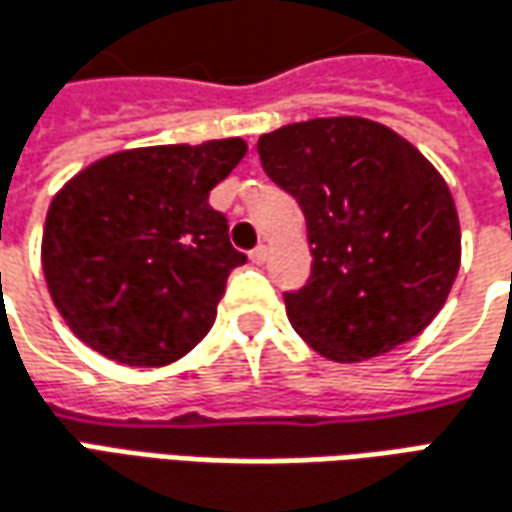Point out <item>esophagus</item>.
<instances>
[{
	"label": "esophagus",
	"instance_id": "esophagus-1",
	"mask_svg": "<svg viewBox=\"0 0 512 512\" xmlns=\"http://www.w3.org/2000/svg\"><path fill=\"white\" fill-rule=\"evenodd\" d=\"M249 257H252V263L263 266V263L268 260V246H257V249H252V252H249Z\"/></svg>",
	"mask_w": 512,
	"mask_h": 512
}]
</instances>
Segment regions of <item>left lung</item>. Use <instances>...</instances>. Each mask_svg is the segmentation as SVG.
Wrapping results in <instances>:
<instances>
[{
  "label": "left lung",
  "mask_w": 512,
  "mask_h": 512,
  "mask_svg": "<svg viewBox=\"0 0 512 512\" xmlns=\"http://www.w3.org/2000/svg\"><path fill=\"white\" fill-rule=\"evenodd\" d=\"M271 180L299 202L313 268L285 293L318 355L357 363L416 338L460 268V221L443 177L377 121L313 119L260 135Z\"/></svg>",
  "instance_id": "obj_1"
}]
</instances>
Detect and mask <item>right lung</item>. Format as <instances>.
I'll return each instance as SVG.
<instances>
[{
  "mask_svg": "<svg viewBox=\"0 0 512 512\" xmlns=\"http://www.w3.org/2000/svg\"><path fill=\"white\" fill-rule=\"evenodd\" d=\"M241 138L116 152L82 169L49 205L46 285L71 332L124 366H166L205 338L246 255L207 205Z\"/></svg>",
  "mask_w": 512,
  "mask_h": 512,
  "instance_id": "obj_1",
  "label": "right lung"
}]
</instances>
